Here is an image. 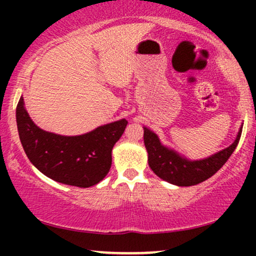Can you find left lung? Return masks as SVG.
I'll list each match as a JSON object with an SVG mask.
<instances>
[{"instance_id": "left-lung-1", "label": "left lung", "mask_w": 256, "mask_h": 256, "mask_svg": "<svg viewBox=\"0 0 256 256\" xmlns=\"http://www.w3.org/2000/svg\"><path fill=\"white\" fill-rule=\"evenodd\" d=\"M242 130L236 140L224 150L198 161H189L179 156L176 152L167 149L158 140L154 132L144 128V144L148 152V164L152 172L164 180L179 186H190L210 178L224 166L240 142Z\"/></svg>"}]
</instances>
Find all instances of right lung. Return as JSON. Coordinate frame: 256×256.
Listing matches in <instances>:
<instances>
[{
  "label": "right lung",
  "mask_w": 256,
  "mask_h": 256,
  "mask_svg": "<svg viewBox=\"0 0 256 256\" xmlns=\"http://www.w3.org/2000/svg\"><path fill=\"white\" fill-rule=\"evenodd\" d=\"M16 124L28 160L43 174L58 183L89 188L110 172L112 149L124 134L128 120L100 126L82 136H60L37 128L22 98L16 106Z\"/></svg>",
  "instance_id": "add662e5"
}]
</instances>
